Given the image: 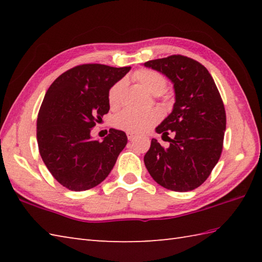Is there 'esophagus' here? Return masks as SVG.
<instances>
[{"label": "esophagus", "instance_id": "esophagus-1", "mask_svg": "<svg viewBox=\"0 0 262 262\" xmlns=\"http://www.w3.org/2000/svg\"><path fill=\"white\" fill-rule=\"evenodd\" d=\"M127 137H128V140H129V141H133V140H134V138L136 137V135L134 134V133L128 132V133H127Z\"/></svg>", "mask_w": 262, "mask_h": 262}]
</instances>
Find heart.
I'll use <instances>...</instances> for the list:
<instances>
[{
	"label": "heart",
	"mask_w": 262,
	"mask_h": 262,
	"mask_svg": "<svg viewBox=\"0 0 262 262\" xmlns=\"http://www.w3.org/2000/svg\"><path fill=\"white\" fill-rule=\"evenodd\" d=\"M134 79L152 94H159L162 92L166 86V79L164 75L153 70H140L134 74ZM124 81H117L110 88L108 92V102L111 108L119 107L121 101V93L124 89ZM161 119V113L158 109H152L147 111H136L127 109L121 111L115 117L114 124L119 129L130 132V133H144L159 122Z\"/></svg>",
	"instance_id": "heart-1"
}]
</instances>
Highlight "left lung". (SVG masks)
<instances>
[{
	"label": "left lung",
	"instance_id": "1",
	"mask_svg": "<svg viewBox=\"0 0 262 262\" xmlns=\"http://www.w3.org/2000/svg\"><path fill=\"white\" fill-rule=\"evenodd\" d=\"M144 65L168 76L176 92L173 110L155 129L162 137L174 132L175 138H168V148L152 138L144 163L160 186L193 190L221 158L226 128L223 100L207 69L192 58L171 55Z\"/></svg>",
	"mask_w": 262,
	"mask_h": 262
}]
</instances>
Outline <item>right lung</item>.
Segmentation results:
<instances>
[{"label":"right lung","instance_id":"1","mask_svg":"<svg viewBox=\"0 0 262 262\" xmlns=\"http://www.w3.org/2000/svg\"><path fill=\"white\" fill-rule=\"evenodd\" d=\"M130 68L83 64L64 72L42 100L37 142L43 163L63 187L83 191L108 177L127 144L124 132L110 128L102 142L91 129L108 114V92Z\"/></svg>","mask_w":262,"mask_h":262}]
</instances>
